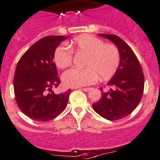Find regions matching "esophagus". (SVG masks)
<instances>
[{
  "label": "esophagus",
  "instance_id": "obj_1",
  "mask_svg": "<svg viewBox=\"0 0 160 160\" xmlns=\"http://www.w3.org/2000/svg\"><path fill=\"white\" fill-rule=\"evenodd\" d=\"M91 89H92L91 88H82V90H83V92H89Z\"/></svg>",
  "mask_w": 160,
  "mask_h": 160
}]
</instances>
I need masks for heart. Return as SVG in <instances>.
Segmentation results:
<instances>
[{"mask_svg": "<svg viewBox=\"0 0 160 160\" xmlns=\"http://www.w3.org/2000/svg\"><path fill=\"white\" fill-rule=\"evenodd\" d=\"M70 46L77 53H86L84 66L67 70L62 76L64 83L68 87L79 88L90 85L98 80L110 78L118 69L121 53L118 48L111 43L92 35H83L74 39ZM73 50L66 45H60L53 53V60L58 68H64L71 65Z\"/></svg>", "mask_w": 160, "mask_h": 160, "instance_id": "heart-1", "label": "heart"}]
</instances>
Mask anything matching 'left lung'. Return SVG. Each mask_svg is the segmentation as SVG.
<instances>
[{"label":"left lung","instance_id":"1","mask_svg":"<svg viewBox=\"0 0 160 160\" xmlns=\"http://www.w3.org/2000/svg\"><path fill=\"white\" fill-rule=\"evenodd\" d=\"M118 46L121 53V63L113 78L108 82L114 86L104 92L102 88L100 100L92 104L94 110L104 118L115 121L127 117L139 105L144 88L142 68L130 46L114 35L100 34Z\"/></svg>","mask_w":160,"mask_h":160}]
</instances>
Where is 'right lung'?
<instances>
[{"mask_svg": "<svg viewBox=\"0 0 160 160\" xmlns=\"http://www.w3.org/2000/svg\"><path fill=\"white\" fill-rule=\"evenodd\" d=\"M66 38L61 35L41 38L23 53L16 65L13 80L16 102L33 120H52L66 107L71 89L58 95L52 91L61 83L53 53Z\"/></svg>", "mask_w": 160, "mask_h": 160, "instance_id": "1", "label": "right lung"}]
</instances>
